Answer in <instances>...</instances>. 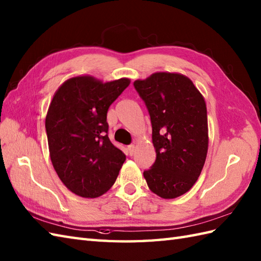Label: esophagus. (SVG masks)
Here are the masks:
<instances>
[{
  "label": "esophagus",
  "instance_id": "esophagus-1",
  "mask_svg": "<svg viewBox=\"0 0 261 261\" xmlns=\"http://www.w3.org/2000/svg\"><path fill=\"white\" fill-rule=\"evenodd\" d=\"M135 149H136V147L133 144H130V145H128V153L130 154V155H132L133 153H135Z\"/></svg>",
  "mask_w": 261,
  "mask_h": 261
}]
</instances>
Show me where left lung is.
Masks as SVG:
<instances>
[{
	"label": "left lung",
	"instance_id": "8db88e82",
	"mask_svg": "<svg viewBox=\"0 0 261 261\" xmlns=\"http://www.w3.org/2000/svg\"><path fill=\"white\" fill-rule=\"evenodd\" d=\"M133 87L148 109L155 161L143 171L150 190L165 199L195 185L208 151L207 108L190 79L158 72Z\"/></svg>",
	"mask_w": 261,
	"mask_h": 261
}]
</instances>
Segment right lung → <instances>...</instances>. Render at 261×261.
I'll list each match as a JSON object with an SVG mask.
<instances>
[{
    "label": "right lung",
    "mask_w": 261,
    "mask_h": 261,
    "mask_svg": "<svg viewBox=\"0 0 261 261\" xmlns=\"http://www.w3.org/2000/svg\"><path fill=\"white\" fill-rule=\"evenodd\" d=\"M129 79L102 83L92 76L65 81L54 94L45 119L52 165L69 190L96 198L116 182L125 154L108 137V109Z\"/></svg>",
    "instance_id": "right-lung-1"
}]
</instances>
